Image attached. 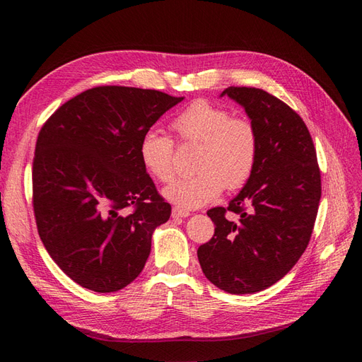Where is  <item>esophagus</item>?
<instances>
[{"label": "esophagus", "instance_id": "obj_1", "mask_svg": "<svg viewBox=\"0 0 362 362\" xmlns=\"http://www.w3.org/2000/svg\"><path fill=\"white\" fill-rule=\"evenodd\" d=\"M190 213L187 210H182V208L175 206L172 210V217H189Z\"/></svg>", "mask_w": 362, "mask_h": 362}]
</instances>
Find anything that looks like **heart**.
<instances>
[{"label": "heart", "instance_id": "1", "mask_svg": "<svg viewBox=\"0 0 362 362\" xmlns=\"http://www.w3.org/2000/svg\"><path fill=\"white\" fill-rule=\"evenodd\" d=\"M173 129L184 141L201 144L193 177L180 178L163 189L169 202L194 210L213 202L223 189L238 190L250 178L258 157V134L245 117H233L225 108L196 101L173 120ZM140 158L158 181L175 175L173 140L158 129H148L140 140Z\"/></svg>", "mask_w": 362, "mask_h": 362}]
</instances>
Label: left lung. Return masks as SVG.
Returning <instances> with one entry per match:
<instances>
[{"label": "left lung", "instance_id": "1", "mask_svg": "<svg viewBox=\"0 0 362 362\" xmlns=\"http://www.w3.org/2000/svg\"><path fill=\"white\" fill-rule=\"evenodd\" d=\"M242 105L258 134V157L245 187L225 210L206 214L214 235L199 246L206 279L231 294L266 290L284 278L310 243L322 196L308 128L278 98L255 87H228L221 96ZM226 211L240 214L228 221Z\"/></svg>", "mask_w": 362, "mask_h": 362}]
</instances>
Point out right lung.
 I'll return each mask as SVG.
<instances>
[{"mask_svg":"<svg viewBox=\"0 0 362 362\" xmlns=\"http://www.w3.org/2000/svg\"><path fill=\"white\" fill-rule=\"evenodd\" d=\"M182 100L137 87H93L42 127L33 161L37 231L78 286L112 293L144 270L170 205L141 163L140 140Z\"/></svg>","mask_w":362,"mask_h":362,"instance_id":"right-lung-1","label":"right lung"}]
</instances>
